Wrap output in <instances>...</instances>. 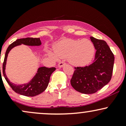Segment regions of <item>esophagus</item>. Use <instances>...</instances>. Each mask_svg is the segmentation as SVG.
Listing matches in <instances>:
<instances>
[{"label": "esophagus", "instance_id": "obj_1", "mask_svg": "<svg viewBox=\"0 0 126 126\" xmlns=\"http://www.w3.org/2000/svg\"><path fill=\"white\" fill-rule=\"evenodd\" d=\"M65 64V63L63 62H61L58 64V67H62Z\"/></svg>", "mask_w": 126, "mask_h": 126}]
</instances>
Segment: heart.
Listing matches in <instances>:
<instances>
[{
	"label": "heart",
	"mask_w": 126,
	"mask_h": 126,
	"mask_svg": "<svg viewBox=\"0 0 126 126\" xmlns=\"http://www.w3.org/2000/svg\"><path fill=\"white\" fill-rule=\"evenodd\" d=\"M95 53L94 45L88 39H64L56 45L54 51L50 50L47 51V54L54 60L67 58L70 64L77 67L90 64Z\"/></svg>",
	"instance_id": "b5f03b06"
}]
</instances>
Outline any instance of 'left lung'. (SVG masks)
<instances>
[{
    "instance_id": "obj_1",
    "label": "left lung",
    "mask_w": 126,
    "mask_h": 126,
    "mask_svg": "<svg viewBox=\"0 0 126 126\" xmlns=\"http://www.w3.org/2000/svg\"><path fill=\"white\" fill-rule=\"evenodd\" d=\"M95 46L94 62L84 67H75L70 83L76 91L85 94H91L107 85L113 70L114 56L107 43L90 37Z\"/></svg>"
}]
</instances>
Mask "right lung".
Returning a JSON list of instances; mask_svg holds the SVG:
<instances>
[{
    "mask_svg": "<svg viewBox=\"0 0 126 126\" xmlns=\"http://www.w3.org/2000/svg\"><path fill=\"white\" fill-rule=\"evenodd\" d=\"M22 44L28 46H40L41 41L39 38H25L18 39L12 43L7 48L5 59L3 63V74L6 80L12 89L19 94L27 96H34L38 95L46 90L50 82V76L56 68L40 67L37 69V73L28 83L18 85L11 82L6 75V65L9 53L13 48Z\"/></svg>",
    "mask_w": 126,
    "mask_h": 126,
    "instance_id": "1",
    "label": "right lung"
}]
</instances>
